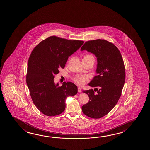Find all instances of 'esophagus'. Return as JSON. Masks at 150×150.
Returning a JSON list of instances; mask_svg holds the SVG:
<instances>
[{
  "mask_svg": "<svg viewBox=\"0 0 150 150\" xmlns=\"http://www.w3.org/2000/svg\"><path fill=\"white\" fill-rule=\"evenodd\" d=\"M78 91H79V93H81V88L80 87H78Z\"/></svg>",
  "mask_w": 150,
  "mask_h": 150,
  "instance_id": "obj_1",
  "label": "esophagus"
}]
</instances>
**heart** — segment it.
<instances>
[{"mask_svg":"<svg viewBox=\"0 0 150 150\" xmlns=\"http://www.w3.org/2000/svg\"><path fill=\"white\" fill-rule=\"evenodd\" d=\"M94 59L93 57L91 55H89V54L86 55L85 57H83V59ZM86 79V77L77 76V77L74 78V81L75 82H76V83H78L79 85H82V84H83L84 81H85Z\"/></svg>","mask_w":150,"mask_h":150,"instance_id":"b5f03b06","label":"heart"}]
</instances>
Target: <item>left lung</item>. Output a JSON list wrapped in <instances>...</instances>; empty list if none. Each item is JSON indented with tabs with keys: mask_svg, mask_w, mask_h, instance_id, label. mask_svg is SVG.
Instances as JSON below:
<instances>
[{
	"mask_svg": "<svg viewBox=\"0 0 150 150\" xmlns=\"http://www.w3.org/2000/svg\"><path fill=\"white\" fill-rule=\"evenodd\" d=\"M86 50L95 55L97 60V75L88 83L99 87L96 93L93 89L83 91L88 95V103L82 106L85 115L99 119L107 115L120 97L125 82V68L120 52L114 44L105 40L97 39L85 43L81 51Z\"/></svg>",
	"mask_w": 150,
	"mask_h": 150,
	"instance_id": "8db88e82",
	"label": "left lung"
}]
</instances>
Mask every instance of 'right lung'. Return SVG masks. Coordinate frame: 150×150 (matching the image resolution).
<instances>
[{"label": "right lung", "instance_id": "add662e5", "mask_svg": "<svg viewBox=\"0 0 150 150\" xmlns=\"http://www.w3.org/2000/svg\"><path fill=\"white\" fill-rule=\"evenodd\" d=\"M83 43L52 36L33 50L28 62L27 84L35 106L45 115L62 113L67 97L77 93V87L71 82L64 81L61 86L55 83L54 75Z\"/></svg>", "mask_w": 150, "mask_h": 150}]
</instances>
